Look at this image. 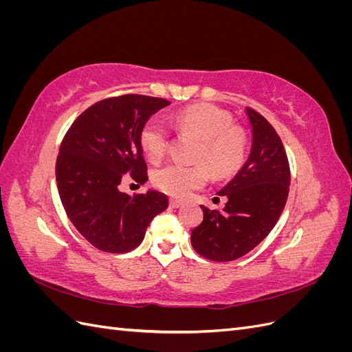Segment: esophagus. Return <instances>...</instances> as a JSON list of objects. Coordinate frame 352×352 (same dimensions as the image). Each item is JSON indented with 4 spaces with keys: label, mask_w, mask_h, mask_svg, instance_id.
Instances as JSON below:
<instances>
[{
    "label": "esophagus",
    "mask_w": 352,
    "mask_h": 352,
    "mask_svg": "<svg viewBox=\"0 0 352 352\" xmlns=\"http://www.w3.org/2000/svg\"><path fill=\"white\" fill-rule=\"evenodd\" d=\"M180 206H182V201L175 199V198H170V207H172V208H179Z\"/></svg>",
    "instance_id": "34e87169"
}]
</instances>
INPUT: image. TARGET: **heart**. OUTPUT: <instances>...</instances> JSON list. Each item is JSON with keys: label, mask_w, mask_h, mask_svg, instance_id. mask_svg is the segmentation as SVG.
<instances>
[{"label": "heart", "mask_w": 352, "mask_h": 352, "mask_svg": "<svg viewBox=\"0 0 352 352\" xmlns=\"http://www.w3.org/2000/svg\"><path fill=\"white\" fill-rule=\"evenodd\" d=\"M175 129L198 140L194 166L166 164L153 173L154 185L172 197H186L207 184L211 168L216 177L230 176L241 168L248 151V138L232 116L216 105L202 104L185 109L173 119ZM145 155L160 162L167 151L168 132L158 119L148 120L140 135ZM206 164L204 165V163Z\"/></svg>", "instance_id": "1"}]
</instances>
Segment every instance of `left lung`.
<instances>
[{
  "label": "left lung",
  "mask_w": 352,
  "mask_h": 352,
  "mask_svg": "<svg viewBox=\"0 0 352 352\" xmlns=\"http://www.w3.org/2000/svg\"><path fill=\"white\" fill-rule=\"evenodd\" d=\"M252 145L247 163L219 195L225 208L201 206L204 220L190 233V243L211 261H233L248 254L269 235L285 208L291 185L286 151L274 127L247 107Z\"/></svg>",
  "instance_id": "1"
}]
</instances>
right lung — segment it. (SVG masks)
<instances>
[{
  "instance_id": "add662e5",
  "label": "right lung",
  "mask_w": 352,
  "mask_h": 352,
  "mask_svg": "<svg viewBox=\"0 0 352 352\" xmlns=\"http://www.w3.org/2000/svg\"><path fill=\"white\" fill-rule=\"evenodd\" d=\"M168 104L138 94L102 100L85 110L63 138L56 163L61 204L95 248L113 254L135 250L151 220L167 208V197L158 190L131 197L119 185L126 175L141 185L148 180L140 135Z\"/></svg>"
}]
</instances>
